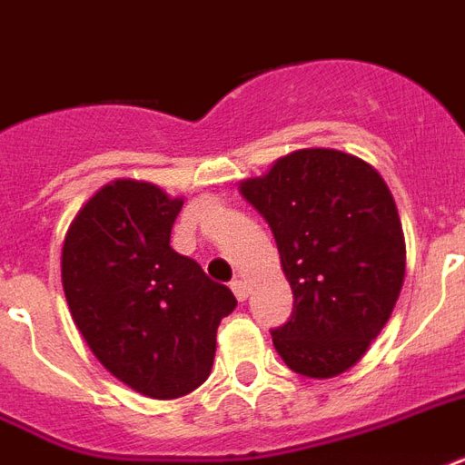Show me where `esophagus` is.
I'll list each match as a JSON object with an SVG mask.
<instances>
[{"label": "esophagus", "mask_w": 465, "mask_h": 465, "mask_svg": "<svg viewBox=\"0 0 465 465\" xmlns=\"http://www.w3.org/2000/svg\"><path fill=\"white\" fill-rule=\"evenodd\" d=\"M232 290H233V295H236V300H239V302H243V300H246V297H248L246 280H241V278L233 280Z\"/></svg>", "instance_id": "1"}]
</instances>
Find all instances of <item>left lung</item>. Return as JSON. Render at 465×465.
<instances>
[{
  "label": "left lung",
  "instance_id": "left-lung-1",
  "mask_svg": "<svg viewBox=\"0 0 465 465\" xmlns=\"http://www.w3.org/2000/svg\"><path fill=\"white\" fill-rule=\"evenodd\" d=\"M239 190L272 229L295 297L272 346L295 373L341 375L381 334L405 282V233L385 180L356 155L302 148Z\"/></svg>",
  "mask_w": 465,
  "mask_h": 465
}]
</instances>
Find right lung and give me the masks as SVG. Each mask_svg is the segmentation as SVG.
Listing matches in <instances>:
<instances>
[{"label": "right lung", "mask_w": 465, "mask_h": 465, "mask_svg": "<svg viewBox=\"0 0 465 465\" xmlns=\"http://www.w3.org/2000/svg\"><path fill=\"white\" fill-rule=\"evenodd\" d=\"M183 197L153 183L112 180L77 212L60 275L77 331L124 385L183 398L209 378L219 322L236 307L226 285L170 248Z\"/></svg>", "instance_id": "right-lung-1"}]
</instances>
